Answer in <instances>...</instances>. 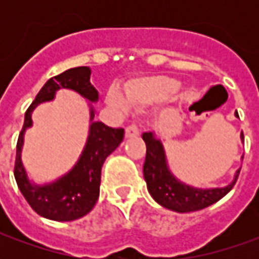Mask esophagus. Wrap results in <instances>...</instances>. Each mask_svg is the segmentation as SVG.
I'll use <instances>...</instances> for the list:
<instances>
[{
  "instance_id": "1",
  "label": "esophagus",
  "mask_w": 259,
  "mask_h": 259,
  "mask_svg": "<svg viewBox=\"0 0 259 259\" xmlns=\"http://www.w3.org/2000/svg\"><path fill=\"white\" fill-rule=\"evenodd\" d=\"M139 135H140V130H139V127H137L135 123L129 124V126L126 127V137H136V136Z\"/></svg>"
}]
</instances>
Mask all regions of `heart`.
<instances>
[{
	"label": "heart",
	"mask_w": 259,
	"mask_h": 259,
	"mask_svg": "<svg viewBox=\"0 0 259 259\" xmlns=\"http://www.w3.org/2000/svg\"><path fill=\"white\" fill-rule=\"evenodd\" d=\"M179 89V81L168 76H146L130 81L124 96L116 89L107 93V102L115 109L126 111L132 107H144L162 101Z\"/></svg>",
	"instance_id": "b5f03b06"
}]
</instances>
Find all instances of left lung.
<instances>
[{
	"instance_id": "obj_1",
	"label": "left lung",
	"mask_w": 259,
	"mask_h": 259,
	"mask_svg": "<svg viewBox=\"0 0 259 259\" xmlns=\"http://www.w3.org/2000/svg\"><path fill=\"white\" fill-rule=\"evenodd\" d=\"M234 116L239 118V113L236 112ZM240 139L244 143L243 133L240 135ZM143 140L147 146L143 174L148 193L159 205L168 208L170 211L183 213L204 209L228 194L233 189L234 183L239 178L240 169H237L232 182L223 187L198 189L187 185L172 174L161 139H158L154 132H148L143 133Z\"/></svg>"
}]
</instances>
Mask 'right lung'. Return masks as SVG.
<instances>
[{
	"mask_svg": "<svg viewBox=\"0 0 259 259\" xmlns=\"http://www.w3.org/2000/svg\"><path fill=\"white\" fill-rule=\"evenodd\" d=\"M90 76L91 69L89 66H79L68 69L64 73L48 80L26 111L25 123L18 139L15 161V179L18 187L29 205L40 217L51 221H76L93 209L100 197L102 165L108 155L112 154L123 141V129H112L102 122L94 120L96 112L93 102L98 101L100 96L96 87L91 84ZM61 88L74 91L89 101V136L79 159L70 171L53 182L38 185L30 180L21 161L24 133L32 125V111L42 102L55 99L56 91Z\"/></svg>",
	"mask_w": 259,
	"mask_h": 259,
	"instance_id": "add662e5",
	"label": "right lung"
}]
</instances>
